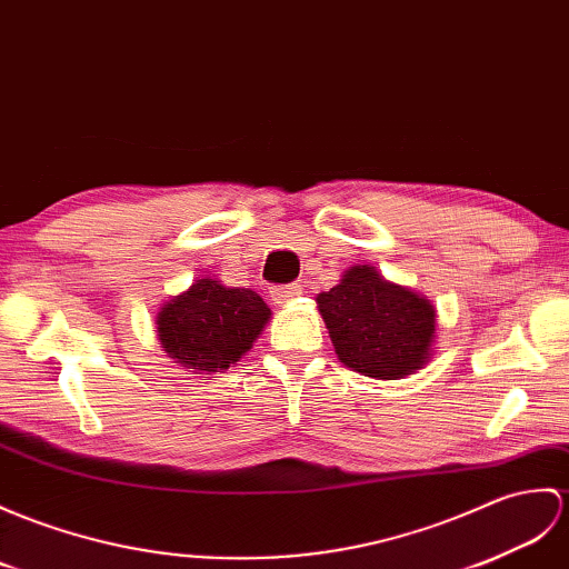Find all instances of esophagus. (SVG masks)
<instances>
[{
    "instance_id": "34e87169",
    "label": "esophagus",
    "mask_w": 569,
    "mask_h": 569,
    "mask_svg": "<svg viewBox=\"0 0 569 569\" xmlns=\"http://www.w3.org/2000/svg\"><path fill=\"white\" fill-rule=\"evenodd\" d=\"M300 296H302V286H298V283L271 288V300L279 302V306H286V302H293Z\"/></svg>"
}]
</instances>
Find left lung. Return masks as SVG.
Returning a JSON list of instances; mask_svg holds the SVG:
<instances>
[{
    "mask_svg": "<svg viewBox=\"0 0 569 569\" xmlns=\"http://www.w3.org/2000/svg\"><path fill=\"white\" fill-rule=\"evenodd\" d=\"M339 361L376 380L425 368L436 345V308L427 296L388 281L371 263H353L315 298Z\"/></svg>",
    "mask_w": 569,
    "mask_h": 569,
    "instance_id": "8db88e82",
    "label": "left lung"
}]
</instances>
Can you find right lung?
Wrapping results in <instances>:
<instances>
[{"mask_svg": "<svg viewBox=\"0 0 569 569\" xmlns=\"http://www.w3.org/2000/svg\"><path fill=\"white\" fill-rule=\"evenodd\" d=\"M269 320L271 308L252 288L198 276L183 293L162 302L154 325L169 359L208 378L240 361Z\"/></svg>", "mask_w": 569, "mask_h": 569, "instance_id": "1", "label": "right lung"}]
</instances>
